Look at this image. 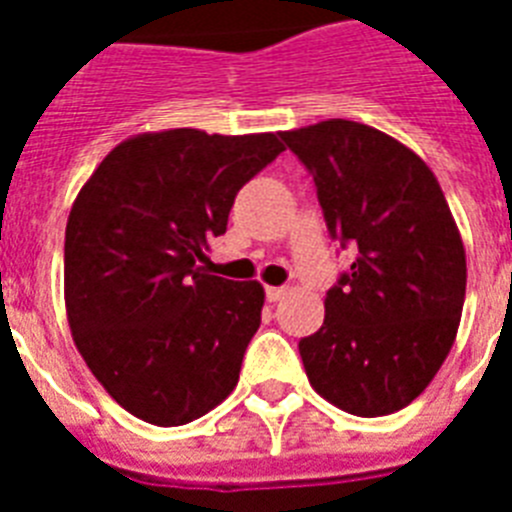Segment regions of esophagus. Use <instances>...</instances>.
<instances>
[{
    "label": "esophagus",
    "mask_w": 512,
    "mask_h": 512,
    "mask_svg": "<svg viewBox=\"0 0 512 512\" xmlns=\"http://www.w3.org/2000/svg\"><path fill=\"white\" fill-rule=\"evenodd\" d=\"M265 297H268L271 303H279V300H284V297H287V289H284V287H268V289H265Z\"/></svg>",
    "instance_id": "obj_1"
}]
</instances>
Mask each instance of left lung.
<instances>
[{
	"label": "left lung",
	"mask_w": 512,
	"mask_h": 512,
	"mask_svg": "<svg viewBox=\"0 0 512 512\" xmlns=\"http://www.w3.org/2000/svg\"><path fill=\"white\" fill-rule=\"evenodd\" d=\"M281 138L313 175L329 233L356 247L321 329L300 340L305 374L342 412H398L460 329L468 265L452 209L428 164L369 124L327 119Z\"/></svg>",
	"instance_id": "8db88e82"
}]
</instances>
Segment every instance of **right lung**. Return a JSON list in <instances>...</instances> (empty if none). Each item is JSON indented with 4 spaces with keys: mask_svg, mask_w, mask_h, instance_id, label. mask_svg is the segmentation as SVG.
<instances>
[{
    "mask_svg": "<svg viewBox=\"0 0 512 512\" xmlns=\"http://www.w3.org/2000/svg\"><path fill=\"white\" fill-rule=\"evenodd\" d=\"M281 151L273 132H140L76 193L63 265L68 327L95 380L138 420L185 425L236 388L265 289L201 263L241 185Z\"/></svg>",
    "mask_w": 512,
    "mask_h": 512,
    "instance_id": "add662e5",
    "label": "right lung"
}]
</instances>
